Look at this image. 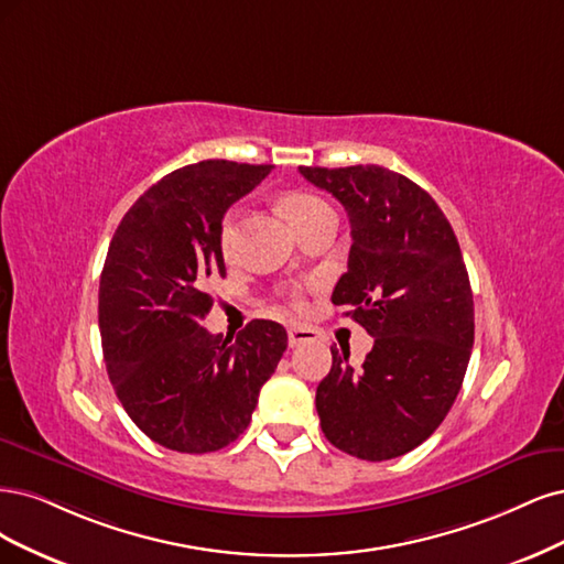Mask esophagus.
I'll use <instances>...</instances> for the list:
<instances>
[{
	"instance_id": "esophagus-1",
	"label": "esophagus",
	"mask_w": 564,
	"mask_h": 564,
	"mask_svg": "<svg viewBox=\"0 0 564 564\" xmlns=\"http://www.w3.org/2000/svg\"><path fill=\"white\" fill-rule=\"evenodd\" d=\"M318 339V333L306 325H290L288 328V344L290 347H300V344H312Z\"/></svg>"
}]
</instances>
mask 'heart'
<instances>
[{
  "label": "heart",
  "instance_id": "obj_1",
  "mask_svg": "<svg viewBox=\"0 0 564 564\" xmlns=\"http://www.w3.org/2000/svg\"><path fill=\"white\" fill-rule=\"evenodd\" d=\"M328 208L330 206L325 204L323 198H318L314 194H306V192H295V194H288L283 198V210L290 217V223H293L297 229L312 220V217H316L318 213L328 210ZM234 241H236V210H229L223 217V225H220V248L225 256H229V252L234 250ZM290 297H293L295 304L302 302V293L297 288L290 293Z\"/></svg>",
  "mask_w": 564,
  "mask_h": 564
}]
</instances>
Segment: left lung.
<instances>
[{"label":"left lung","mask_w":564,"mask_h":564,"mask_svg":"<svg viewBox=\"0 0 564 564\" xmlns=\"http://www.w3.org/2000/svg\"><path fill=\"white\" fill-rule=\"evenodd\" d=\"M300 173L349 215V269L333 304L375 337L360 368L349 349H330L333 368L316 389L321 429L351 457H401L441 426L474 349L459 241L429 192L401 173L375 163Z\"/></svg>","instance_id":"obj_1"}]
</instances>
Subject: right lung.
Wrapping results in <instances>:
<instances>
[{
	"mask_svg": "<svg viewBox=\"0 0 564 564\" xmlns=\"http://www.w3.org/2000/svg\"><path fill=\"white\" fill-rule=\"evenodd\" d=\"M225 159L161 177L119 223L98 293L107 375L123 410L154 443L215 452L248 429L264 381L288 347L274 321H250L231 339L210 335V279H225L227 208L271 173Z\"/></svg>",
	"mask_w": 564,
	"mask_h": 564,
	"instance_id": "right-lung-1",
	"label": "right lung"
}]
</instances>
